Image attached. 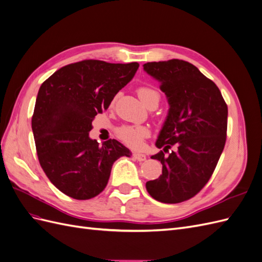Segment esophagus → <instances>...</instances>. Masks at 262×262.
<instances>
[{"instance_id": "1", "label": "esophagus", "mask_w": 262, "mask_h": 262, "mask_svg": "<svg viewBox=\"0 0 262 262\" xmlns=\"http://www.w3.org/2000/svg\"><path fill=\"white\" fill-rule=\"evenodd\" d=\"M133 157L136 158L139 162H145L146 161V156L144 154H140V153H133Z\"/></svg>"}]
</instances>
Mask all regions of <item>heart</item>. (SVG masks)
I'll return each instance as SVG.
<instances>
[{
	"mask_svg": "<svg viewBox=\"0 0 262 262\" xmlns=\"http://www.w3.org/2000/svg\"><path fill=\"white\" fill-rule=\"evenodd\" d=\"M138 95L146 107L158 105L161 100L160 93L152 86L139 87ZM117 136L124 144L132 148H139L141 147L143 140L149 136V131L145 126L142 125H124L118 129Z\"/></svg>",
	"mask_w": 262,
	"mask_h": 262,
	"instance_id": "1",
	"label": "heart"
}]
</instances>
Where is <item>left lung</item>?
I'll use <instances>...</instances> for the list:
<instances>
[{
	"label": "left lung",
	"instance_id": "left-lung-1",
	"mask_svg": "<svg viewBox=\"0 0 262 262\" xmlns=\"http://www.w3.org/2000/svg\"><path fill=\"white\" fill-rule=\"evenodd\" d=\"M143 68L161 83L169 104L156 141L164 150L150 157L162 163V175L147 181L146 190L163 203L184 202L200 192L216 167L226 141L227 105L215 83L191 63L172 59Z\"/></svg>",
	"mask_w": 262,
	"mask_h": 262
}]
</instances>
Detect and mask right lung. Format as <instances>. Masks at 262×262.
Returning a JSON list of instances; mask_svg holds the SVG:
<instances>
[{"label": "right lung", "mask_w": 262, "mask_h": 262, "mask_svg": "<svg viewBox=\"0 0 262 262\" xmlns=\"http://www.w3.org/2000/svg\"><path fill=\"white\" fill-rule=\"evenodd\" d=\"M139 69L138 62L83 60L59 69L39 89L31 128L39 163L61 192L76 200L98 195L114 163L131 152L117 140L99 145L89 136L95 116Z\"/></svg>", "instance_id": "right-lung-1"}]
</instances>
